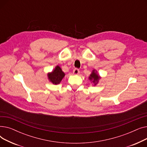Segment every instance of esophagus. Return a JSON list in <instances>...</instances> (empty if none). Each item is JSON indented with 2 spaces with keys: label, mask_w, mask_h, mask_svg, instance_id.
I'll return each mask as SVG.
<instances>
[{
  "label": "esophagus",
  "mask_w": 147,
  "mask_h": 147,
  "mask_svg": "<svg viewBox=\"0 0 147 147\" xmlns=\"http://www.w3.org/2000/svg\"><path fill=\"white\" fill-rule=\"evenodd\" d=\"M79 73H80V71H79V69L78 68H75L73 70V74L74 75H78L79 74Z\"/></svg>",
  "instance_id": "esophagus-1"
}]
</instances>
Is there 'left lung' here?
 Returning <instances> with one entry per match:
<instances>
[{
	"label": "left lung",
	"instance_id": "left-lung-1",
	"mask_svg": "<svg viewBox=\"0 0 147 147\" xmlns=\"http://www.w3.org/2000/svg\"><path fill=\"white\" fill-rule=\"evenodd\" d=\"M100 79H101V77H100V76L98 74L97 71L95 69H93L89 77V80L91 81L92 83H93L94 85L95 86L99 82V80Z\"/></svg>",
	"mask_w": 147,
	"mask_h": 147
}]
</instances>
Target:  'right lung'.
I'll return each instance as SVG.
<instances>
[{
	"mask_svg": "<svg viewBox=\"0 0 147 147\" xmlns=\"http://www.w3.org/2000/svg\"><path fill=\"white\" fill-rule=\"evenodd\" d=\"M64 76L65 73L58 65L56 66L52 72L48 73V78L49 80L53 84H59L61 80L64 78Z\"/></svg>",
	"mask_w": 147,
	"mask_h": 147,
	"instance_id": "obj_1",
	"label": "right lung"
}]
</instances>
